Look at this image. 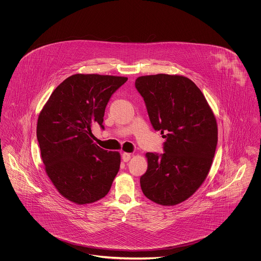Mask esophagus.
<instances>
[{
  "label": "esophagus",
  "instance_id": "esophagus-1",
  "mask_svg": "<svg viewBox=\"0 0 261 261\" xmlns=\"http://www.w3.org/2000/svg\"><path fill=\"white\" fill-rule=\"evenodd\" d=\"M122 161L124 162H129L131 159V153H127V152H123L122 153Z\"/></svg>",
  "mask_w": 261,
  "mask_h": 261
}]
</instances>
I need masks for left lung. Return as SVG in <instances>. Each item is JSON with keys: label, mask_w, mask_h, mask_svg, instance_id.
<instances>
[{"label": "left lung", "mask_w": 261, "mask_h": 261, "mask_svg": "<svg viewBox=\"0 0 261 261\" xmlns=\"http://www.w3.org/2000/svg\"><path fill=\"white\" fill-rule=\"evenodd\" d=\"M135 87L153 129L165 139L163 153H146L148 169L140 178L142 191L159 204H178L208 174L217 146L216 119L201 91L184 76H141Z\"/></svg>", "instance_id": "8db88e82"}]
</instances>
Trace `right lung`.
Here are the masks:
<instances>
[{
    "label": "right lung",
    "mask_w": 261,
    "mask_h": 261,
    "mask_svg": "<svg viewBox=\"0 0 261 261\" xmlns=\"http://www.w3.org/2000/svg\"><path fill=\"white\" fill-rule=\"evenodd\" d=\"M127 77L74 74L55 89L37 122V140L49 178L65 199L86 204L106 197L120 167L118 151L93 143L92 126L105 129L112 94Z\"/></svg>",
    "instance_id": "add662e5"
}]
</instances>
